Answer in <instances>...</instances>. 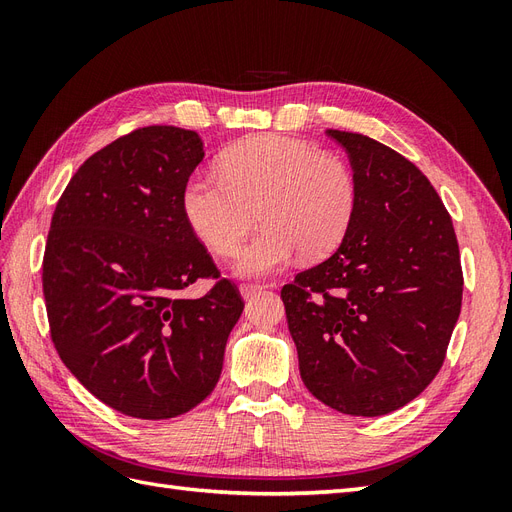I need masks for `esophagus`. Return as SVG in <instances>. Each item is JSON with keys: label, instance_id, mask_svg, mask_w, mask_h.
<instances>
[{"label": "esophagus", "instance_id": "1", "mask_svg": "<svg viewBox=\"0 0 512 512\" xmlns=\"http://www.w3.org/2000/svg\"><path fill=\"white\" fill-rule=\"evenodd\" d=\"M265 288L267 286H262V284H241V294H243V299H250V297H254V294H258V292H265Z\"/></svg>", "mask_w": 512, "mask_h": 512}]
</instances>
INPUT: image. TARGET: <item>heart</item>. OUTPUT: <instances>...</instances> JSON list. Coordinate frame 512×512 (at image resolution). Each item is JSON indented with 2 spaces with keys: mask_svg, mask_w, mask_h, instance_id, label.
<instances>
[{
  "mask_svg": "<svg viewBox=\"0 0 512 512\" xmlns=\"http://www.w3.org/2000/svg\"><path fill=\"white\" fill-rule=\"evenodd\" d=\"M359 205L348 162L284 134H262L228 147L213 170H196L183 185L181 207L194 235L226 256L258 218V235L237 252L239 275H269L303 252L331 254Z\"/></svg>",
  "mask_w": 512,
  "mask_h": 512,
  "instance_id": "heart-1",
  "label": "heart"
}]
</instances>
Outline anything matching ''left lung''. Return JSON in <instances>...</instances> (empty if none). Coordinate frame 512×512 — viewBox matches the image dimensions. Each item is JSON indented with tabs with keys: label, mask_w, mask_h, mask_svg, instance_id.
I'll return each mask as SVG.
<instances>
[{
	"label": "left lung",
	"mask_w": 512,
	"mask_h": 512,
	"mask_svg": "<svg viewBox=\"0 0 512 512\" xmlns=\"http://www.w3.org/2000/svg\"><path fill=\"white\" fill-rule=\"evenodd\" d=\"M348 151L359 205L342 245L282 288L301 378L352 416L406 406L438 376L461 312L453 220L429 179L374 138L329 130Z\"/></svg>",
	"instance_id": "left-lung-1"
}]
</instances>
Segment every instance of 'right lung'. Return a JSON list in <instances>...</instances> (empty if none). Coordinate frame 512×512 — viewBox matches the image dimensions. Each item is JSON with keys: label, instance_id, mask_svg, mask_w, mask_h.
Masks as SVG:
<instances>
[{"label": "right lung", "instance_id": "right-lung-1", "mask_svg": "<svg viewBox=\"0 0 512 512\" xmlns=\"http://www.w3.org/2000/svg\"><path fill=\"white\" fill-rule=\"evenodd\" d=\"M203 156L194 130H132L83 162L51 220L42 292L55 350L91 395L134 418L179 416L215 389L245 305L183 215ZM196 279L214 286L192 300Z\"/></svg>", "mask_w": 512, "mask_h": 512}]
</instances>
